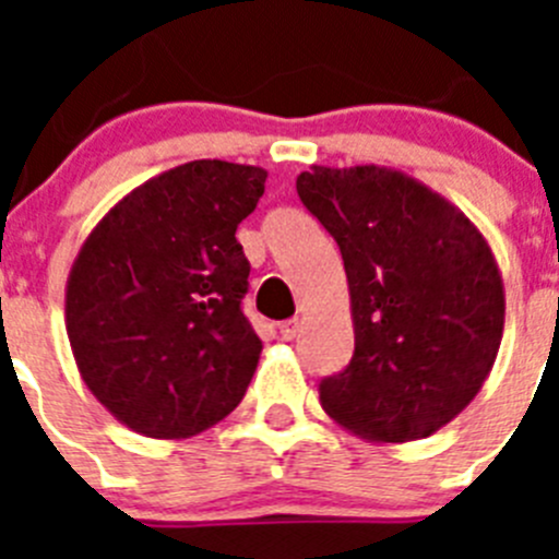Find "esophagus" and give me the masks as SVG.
<instances>
[{
    "label": "esophagus",
    "instance_id": "esophagus-1",
    "mask_svg": "<svg viewBox=\"0 0 559 559\" xmlns=\"http://www.w3.org/2000/svg\"><path fill=\"white\" fill-rule=\"evenodd\" d=\"M299 328H302V322H299V319H288V322L280 324V335H283L285 341H294L296 335H299Z\"/></svg>",
    "mask_w": 559,
    "mask_h": 559
}]
</instances>
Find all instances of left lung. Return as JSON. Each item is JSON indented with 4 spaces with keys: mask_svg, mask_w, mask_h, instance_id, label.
Returning <instances> with one entry per match:
<instances>
[{
    "mask_svg": "<svg viewBox=\"0 0 559 559\" xmlns=\"http://www.w3.org/2000/svg\"><path fill=\"white\" fill-rule=\"evenodd\" d=\"M302 204L335 237L355 353L322 408L369 442L426 439L471 406L503 335V280L459 206L394 167L313 165Z\"/></svg>",
    "mask_w": 559,
    "mask_h": 559,
    "instance_id": "8db88e82",
    "label": "left lung"
}]
</instances>
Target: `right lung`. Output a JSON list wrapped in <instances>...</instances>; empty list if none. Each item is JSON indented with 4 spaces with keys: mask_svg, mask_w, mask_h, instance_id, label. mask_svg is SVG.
Returning a JSON list of instances; mask_svg holds the SVG:
<instances>
[{
    "mask_svg": "<svg viewBox=\"0 0 559 559\" xmlns=\"http://www.w3.org/2000/svg\"><path fill=\"white\" fill-rule=\"evenodd\" d=\"M254 165L199 159L131 190L88 231L67 280V335L88 392L151 439L206 431L243 400L263 353L240 310L237 224L265 192Z\"/></svg>",
    "mask_w": 559,
    "mask_h": 559,
    "instance_id": "right-lung-1",
    "label": "right lung"
}]
</instances>
